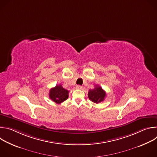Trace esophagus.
Instances as JSON below:
<instances>
[{
	"label": "esophagus",
	"instance_id": "34e87169",
	"mask_svg": "<svg viewBox=\"0 0 157 157\" xmlns=\"http://www.w3.org/2000/svg\"><path fill=\"white\" fill-rule=\"evenodd\" d=\"M76 88L77 89H82V86H80V85H78V86H76Z\"/></svg>",
	"mask_w": 157,
	"mask_h": 157
}]
</instances>
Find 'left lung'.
<instances>
[{"label":"left lung","mask_w":157,"mask_h":157,"mask_svg":"<svg viewBox=\"0 0 157 157\" xmlns=\"http://www.w3.org/2000/svg\"><path fill=\"white\" fill-rule=\"evenodd\" d=\"M106 96L105 92L99 86H96L94 89H89L88 93V98L89 100L94 103H99L103 101Z\"/></svg>","instance_id":"left-lung-1"}]
</instances>
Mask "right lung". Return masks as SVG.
<instances>
[{"label": "right lung", "instance_id": "right-lung-1", "mask_svg": "<svg viewBox=\"0 0 157 157\" xmlns=\"http://www.w3.org/2000/svg\"><path fill=\"white\" fill-rule=\"evenodd\" d=\"M68 94L69 91L59 84L50 89L49 97L56 104H61L68 98Z\"/></svg>", "mask_w": 157, "mask_h": 157}]
</instances>
